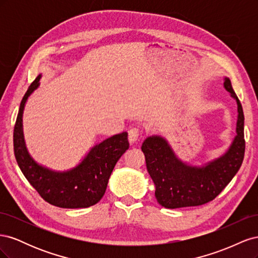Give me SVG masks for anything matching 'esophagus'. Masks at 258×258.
<instances>
[{"mask_svg": "<svg viewBox=\"0 0 258 258\" xmlns=\"http://www.w3.org/2000/svg\"><path fill=\"white\" fill-rule=\"evenodd\" d=\"M139 136H140L139 129H138V128H131V129L128 131V138H129L130 144L136 143V142L138 141Z\"/></svg>", "mask_w": 258, "mask_h": 258, "instance_id": "esophagus-1", "label": "esophagus"}]
</instances>
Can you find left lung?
Masks as SVG:
<instances>
[{
  "label": "left lung",
  "instance_id": "left-lung-1",
  "mask_svg": "<svg viewBox=\"0 0 258 258\" xmlns=\"http://www.w3.org/2000/svg\"><path fill=\"white\" fill-rule=\"evenodd\" d=\"M224 87L237 101L238 120L228 151L202 167H194L176 157L166 139L152 136L145 139L142 152L146 168L155 184V197L167 209L196 207L208 204L221 194L239 171L244 158V115L240 101L225 77Z\"/></svg>",
  "mask_w": 258,
  "mask_h": 258
}]
</instances>
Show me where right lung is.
<instances>
[{
	"instance_id": "right-lung-1",
	"label": "right lung",
	"mask_w": 258,
	"mask_h": 258,
	"mask_svg": "<svg viewBox=\"0 0 258 258\" xmlns=\"http://www.w3.org/2000/svg\"><path fill=\"white\" fill-rule=\"evenodd\" d=\"M38 75L23 96L14 128V153L23 175L48 204L64 209L88 208L98 204L106 190L116 162L129 148L128 134L115 135L93 146L80 165L57 172L38 165L31 157L22 131V114L28 98L38 86Z\"/></svg>"
}]
</instances>
